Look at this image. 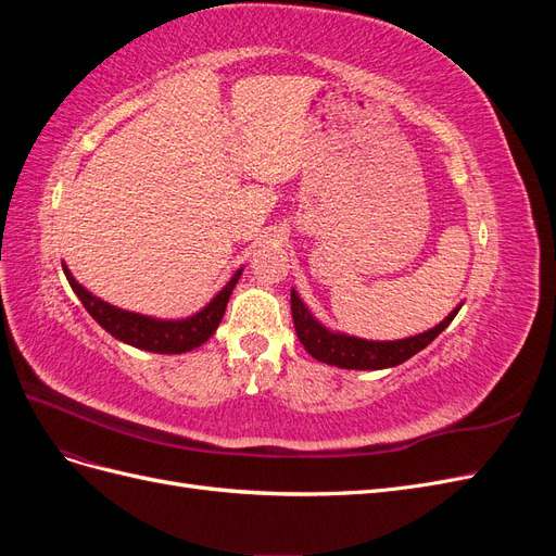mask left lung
<instances>
[{
	"instance_id": "left-lung-1",
	"label": "left lung",
	"mask_w": 556,
	"mask_h": 556,
	"mask_svg": "<svg viewBox=\"0 0 556 556\" xmlns=\"http://www.w3.org/2000/svg\"><path fill=\"white\" fill-rule=\"evenodd\" d=\"M462 304L454 308L441 325L433 329L410 336V339L403 341H364L355 339V336H343V333H331L323 325L315 323L308 308L301 304L296 292H292V319H294V331L299 336L301 345L308 350L317 362H325L331 366L341 368H359V371H371V368H390L396 364H403L417 355L419 350H425L435 336H439L452 319L459 313Z\"/></svg>"
}]
</instances>
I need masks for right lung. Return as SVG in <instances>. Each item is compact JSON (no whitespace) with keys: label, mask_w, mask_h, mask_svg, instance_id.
Instances as JSON below:
<instances>
[{"label":"right lung","mask_w":556,"mask_h":556,"mask_svg":"<svg viewBox=\"0 0 556 556\" xmlns=\"http://www.w3.org/2000/svg\"><path fill=\"white\" fill-rule=\"evenodd\" d=\"M62 268H64L66 280H70V285H72V290L80 299V304L86 306V311L111 336H115L117 341L129 343L134 348H141L148 352H162V355H180V352H190V350L199 348L201 343H206L215 333L217 325H220L229 294L233 290V285H237L241 278V271H237V276H233L225 285V290L217 294L201 313H197L188 319H178V323H162V319L143 317V315L127 313V311L104 304L102 299H97L88 290L80 288V285L74 280V276L70 274V268L66 266H62Z\"/></svg>","instance_id":"add662e5"}]
</instances>
